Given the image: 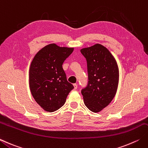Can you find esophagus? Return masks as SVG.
Wrapping results in <instances>:
<instances>
[{
    "mask_svg": "<svg viewBox=\"0 0 148 148\" xmlns=\"http://www.w3.org/2000/svg\"><path fill=\"white\" fill-rule=\"evenodd\" d=\"M74 89H77V85H76V84H74Z\"/></svg>",
    "mask_w": 148,
    "mask_h": 148,
    "instance_id": "34e87169",
    "label": "esophagus"
}]
</instances>
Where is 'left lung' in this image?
<instances>
[{
    "instance_id": "1",
    "label": "left lung",
    "mask_w": 148,
    "mask_h": 148,
    "mask_svg": "<svg viewBox=\"0 0 148 148\" xmlns=\"http://www.w3.org/2000/svg\"><path fill=\"white\" fill-rule=\"evenodd\" d=\"M87 63L88 82L82 90L84 103L93 112H99L111 103L117 92L119 68L108 49L97 43L81 49Z\"/></svg>"
}]
</instances>
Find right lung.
<instances>
[{
	"mask_svg": "<svg viewBox=\"0 0 148 148\" xmlns=\"http://www.w3.org/2000/svg\"><path fill=\"white\" fill-rule=\"evenodd\" d=\"M74 48L51 43L34 56L29 69V88L34 100L44 110L53 112L64 105L74 86L66 80L62 68Z\"/></svg>",
	"mask_w": 148,
	"mask_h": 148,
	"instance_id": "obj_1",
	"label": "right lung"
}]
</instances>
